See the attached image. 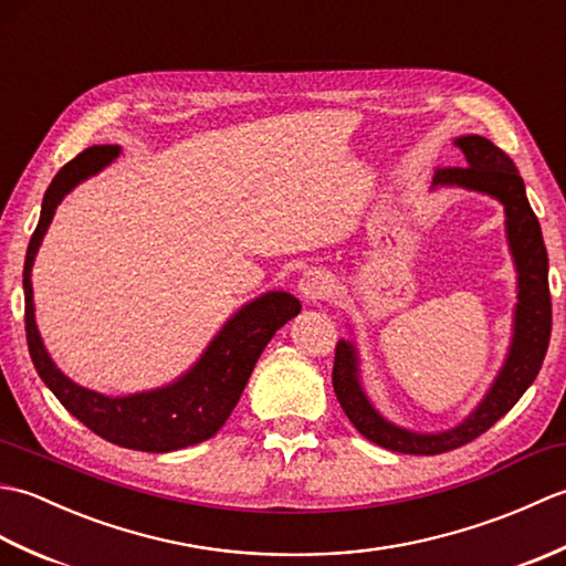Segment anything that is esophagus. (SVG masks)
Masks as SVG:
<instances>
[{
	"mask_svg": "<svg viewBox=\"0 0 566 566\" xmlns=\"http://www.w3.org/2000/svg\"><path fill=\"white\" fill-rule=\"evenodd\" d=\"M335 290L333 276L323 270H308L298 280V294H302L306 302H321V298H328Z\"/></svg>",
	"mask_w": 566,
	"mask_h": 566,
	"instance_id": "obj_1",
	"label": "esophagus"
}]
</instances>
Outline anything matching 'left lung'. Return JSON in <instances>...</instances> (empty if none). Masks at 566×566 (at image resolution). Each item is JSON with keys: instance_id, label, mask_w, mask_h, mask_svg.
Returning <instances> with one entry per match:
<instances>
[{"instance_id": "left-lung-1", "label": "left lung", "mask_w": 566, "mask_h": 566, "mask_svg": "<svg viewBox=\"0 0 566 566\" xmlns=\"http://www.w3.org/2000/svg\"><path fill=\"white\" fill-rule=\"evenodd\" d=\"M454 146L464 153V167H440L432 177L436 187H462L482 191L503 203L506 211V238L518 272V304L513 311V338L491 389L460 426L442 432H413L394 426L369 403L359 381V357L355 343L335 345L333 389L350 423L379 448L403 454H440L472 442L499 418L518 403L525 389L535 381L549 345L552 302L547 282V250L537 216L525 197L523 177L513 160L484 136H460Z\"/></svg>"}]
</instances>
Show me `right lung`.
Masks as SVG:
<instances>
[{
	"label": "right lung",
	"mask_w": 566,
	"mask_h": 566,
	"mask_svg": "<svg viewBox=\"0 0 566 566\" xmlns=\"http://www.w3.org/2000/svg\"><path fill=\"white\" fill-rule=\"evenodd\" d=\"M118 146H92L60 170L45 189L41 219L31 235L23 262V302H27V340L33 367L57 401L99 438L128 450L172 452L209 440L235 408L258 357L272 335L292 321L302 304L286 292H268L252 298L216 333L197 365L160 389L104 396L67 379L43 347L33 316L31 268L57 203L84 179L97 175L118 158Z\"/></svg>",
	"instance_id": "add662e5"
}]
</instances>
